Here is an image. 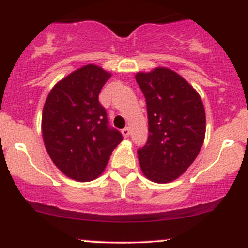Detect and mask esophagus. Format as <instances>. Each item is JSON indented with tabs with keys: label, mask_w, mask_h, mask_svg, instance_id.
Instances as JSON below:
<instances>
[{
	"label": "esophagus",
	"mask_w": 248,
	"mask_h": 248,
	"mask_svg": "<svg viewBox=\"0 0 248 248\" xmlns=\"http://www.w3.org/2000/svg\"><path fill=\"white\" fill-rule=\"evenodd\" d=\"M121 133H122V135H124V138H128L129 134H131V132H129L128 127H126V128L122 129Z\"/></svg>",
	"instance_id": "34e87169"
}]
</instances>
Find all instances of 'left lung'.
I'll return each mask as SVG.
<instances>
[{
  "label": "left lung",
  "instance_id": "8db88e82",
  "mask_svg": "<svg viewBox=\"0 0 248 248\" xmlns=\"http://www.w3.org/2000/svg\"><path fill=\"white\" fill-rule=\"evenodd\" d=\"M135 79L146 98L148 139L138 150L140 168L150 181L169 183L187 170L205 135V111L199 93L177 72L155 67Z\"/></svg>",
  "mask_w": 248,
  "mask_h": 248
}]
</instances>
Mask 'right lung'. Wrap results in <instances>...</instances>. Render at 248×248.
I'll return each mask as SVG.
<instances>
[{"instance_id": "right-lung-1", "label": "right lung", "mask_w": 248, "mask_h": 248, "mask_svg": "<svg viewBox=\"0 0 248 248\" xmlns=\"http://www.w3.org/2000/svg\"><path fill=\"white\" fill-rule=\"evenodd\" d=\"M111 76L89 64L59 80L46 98L41 117L44 144L54 165L78 182L97 178L122 135L108 126L98 95Z\"/></svg>"}]
</instances>
